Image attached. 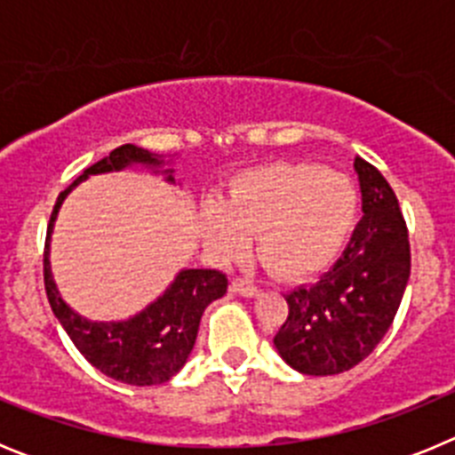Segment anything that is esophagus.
Wrapping results in <instances>:
<instances>
[{
	"label": "esophagus",
	"instance_id": "obj_1",
	"mask_svg": "<svg viewBox=\"0 0 455 455\" xmlns=\"http://www.w3.org/2000/svg\"><path fill=\"white\" fill-rule=\"evenodd\" d=\"M230 289L235 293H239V296H246V299H255V296H259V289H257L252 283H248V280H243V277H235V280L230 283Z\"/></svg>",
	"mask_w": 455,
	"mask_h": 455
}]
</instances>
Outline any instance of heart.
Here are the masks:
<instances>
[{
	"label": "heart",
	"instance_id": "b5f03b06",
	"mask_svg": "<svg viewBox=\"0 0 455 455\" xmlns=\"http://www.w3.org/2000/svg\"><path fill=\"white\" fill-rule=\"evenodd\" d=\"M357 216L351 180L319 164L275 162L236 172L223 203L200 212L204 246L232 262L257 235V257L277 277L299 283L323 271Z\"/></svg>",
	"mask_w": 455,
	"mask_h": 455
}]
</instances>
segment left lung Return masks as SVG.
<instances>
[{"label": "left lung", "instance_id": "8db88e82", "mask_svg": "<svg viewBox=\"0 0 455 455\" xmlns=\"http://www.w3.org/2000/svg\"><path fill=\"white\" fill-rule=\"evenodd\" d=\"M353 168L364 216L335 267L284 296L289 315L273 337L280 357L305 376H335L363 363L389 331L410 277L399 200L371 164L355 156Z\"/></svg>", "mask_w": 455, "mask_h": 455}]
</instances>
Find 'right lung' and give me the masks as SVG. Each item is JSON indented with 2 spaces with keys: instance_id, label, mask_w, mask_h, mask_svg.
<instances>
[{
  "instance_id": "add662e5",
  "label": "right lung",
  "mask_w": 455,
  "mask_h": 455,
  "mask_svg": "<svg viewBox=\"0 0 455 455\" xmlns=\"http://www.w3.org/2000/svg\"><path fill=\"white\" fill-rule=\"evenodd\" d=\"M166 164H171V159H164V155H152L132 143L116 148L108 152V156L86 168L66 191H61L47 225L43 273L52 312L92 367L100 369L104 376L136 387L166 383L187 364L198 337L204 307L228 291V277L216 268H182L166 291L146 309H140L139 315L124 321H88L86 316L77 315L56 289L50 267V239L63 200L84 180L91 175L140 166L156 175L162 172L166 175V182L175 184V171L164 168Z\"/></svg>"
}]
</instances>
